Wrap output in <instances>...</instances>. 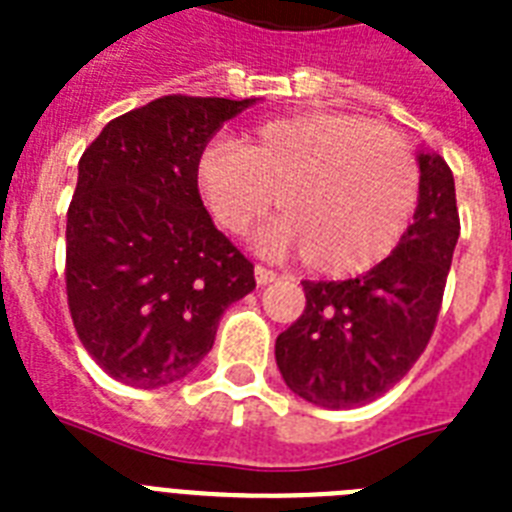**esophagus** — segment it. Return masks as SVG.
<instances>
[{"label": "esophagus", "mask_w": 512, "mask_h": 512, "mask_svg": "<svg viewBox=\"0 0 512 512\" xmlns=\"http://www.w3.org/2000/svg\"><path fill=\"white\" fill-rule=\"evenodd\" d=\"M276 276H279V273L271 271V268H265V265H257L255 268L257 284H271V281H276Z\"/></svg>", "instance_id": "esophagus-1"}]
</instances>
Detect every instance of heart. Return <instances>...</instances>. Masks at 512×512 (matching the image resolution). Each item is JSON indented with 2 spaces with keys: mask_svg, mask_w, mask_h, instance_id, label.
I'll return each mask as SVG.
<instances>
[{
  "mask_svg": "<svg viewBox=\"0 0 512 512\" xmlns=\"http://www.w3.org/2000/svg\"><path fill=\"white\" fill-rule=\"evenodd\" d=\"M196 183L209 212L233 236L265 231L273 252H303L305 265L350 276L380 263L412 223L420 167L398 132L350 114L287 116L265 122L199 156Z\"/></svg>",
  "mask_w": 512,
  "mask_h": 512,
  "instance_id": "heart-1",
  "label": "heart"
}]
</instances>
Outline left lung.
Returning <instances> with one entry per match:
<instances>
[{"label":"left lung","mask_w":512,"mask_h":512,"mask_svg":"<svg viewBox=\"0 0 512 512\" xmlns=\"http://www.w3.org/2000/svg\"><path fill=\"white\" fill-rule=\"evenodd\" d=\"M417 162V212L393 255L356 279L303 281L305 311L276 337L281 377L311 404H369L428 348L460 239V212L449 164L438 154H420Z\"/></svg>","instance_id":"left-lung-1"}]
</instances>
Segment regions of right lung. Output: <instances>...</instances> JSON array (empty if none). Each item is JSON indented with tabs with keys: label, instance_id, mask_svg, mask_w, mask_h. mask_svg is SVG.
<instances>
[{
	"label": "right lung",
	"instance_id": "1",
	"mask_svg": "<svg viewBox=\"0 0 512 512\" xmlns=\"http://www.w3.org/2000/svg\"><path fill=\"white\" fill-rule=\"evenodd\" d=\"M255 100L164 95L116 116L79 159L66 223V295L98 366L132 388L183 380L255 265L217 231L196 164Z\"/></svg>",
	"mask_w": 512,
	"mask_h": 512
}]
</instances>
